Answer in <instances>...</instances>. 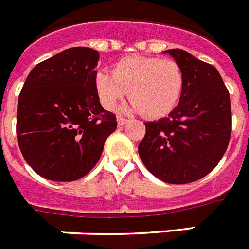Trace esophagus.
Listing matches in <instances>:
<instances>
[{
	"instance_id": "1",
	"label": "esophagus",
	"mask_w": 249,
	"mask_h": 249,
	"mask_svg": "<svg viewBox=\"0 0 249 249\" xmlns=\"http://www.w3.org/2000/svg\"><path fill=\"white\" fill-rule=\"evenodd\" d=\"M117 123H118L119 126H123L124 123H127V119L123 118V117H117Z\"/></svg>"
}]
</instances>
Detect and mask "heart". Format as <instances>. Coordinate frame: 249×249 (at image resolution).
I'll return each instance as SVG.
<instances>
[{"instance_id":"heart-1","label":"heart","mask_w":249,"mask_h":249,"mask_svg":"<svg viewBox=\"0 0 249 249\" xmlns=\"http://www.w3.org/2000/svg\"><path fill=\"white\" fill-rule=\"evenodd\" d=\"M185 75L178 63L157 56L123 57L113 67L112 74L100 71L95 87L101 105L115 108L130 93L126 110L144 113L149 118H163L178 105L184 92Z\"/></svg>"}]
</instances>
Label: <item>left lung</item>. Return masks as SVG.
<instances>
[{
  "label": "left lung",
  "instance_id": "obj_1",
  "mask_svg": "<svg viewBox=\"0 0 249 249\" xmlns=\"http://www.w3.org/2000/svg\"><path fill=\"white\" fill-rule=\"evenodd\" d=\"M163 53L184 71V92L168 117L145 123L139 156L159 180L189 184L210 174L225 154L231 134L230 95L213 65L185 50Z\"/></svg>",
  "mask_w": 249,
  "mask_h": 249
}]
</instances>
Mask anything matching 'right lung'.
I'll use <instances>...</instances> for the list:
<instances>
[{
	"instance_id": "obj_1",
	"label": "right lung",
	"mask_w": 249,
	"mask_h": 249,
	"mask_svg": "<svg viewBox=\"0 0 249 249\" xmlns=\"http://www.w3.org/2000/svg\"><path fill=\"white\" fill-rule=\"evenodd\" d=\"M100 55L71 47L36 65L19 95L18 144L36 174L51 181L83 178L117 128L95 87Z\"/></svg>"
}]
</instances>
